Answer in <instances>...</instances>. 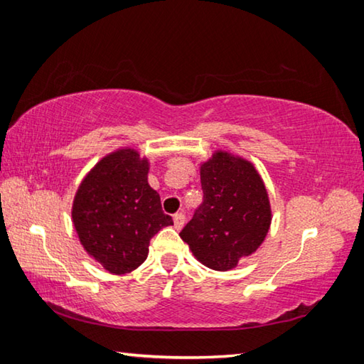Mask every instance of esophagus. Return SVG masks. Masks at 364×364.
Returning <instances> with one entry per match:
<instances>
[{"label": "esophagus", "instance_id": "obj_1", "mask_svg": "<svg viewBox=\"0 0 364 364\" xmlns=\"http://www.w3.org/2000/svg\"><path fill=\"white\" fill-rule=\"evenodd\" d=\"M184 221H186V218H184L183 212H178L173 215V223H175L176 230H181V228L184 226Z\"/></svg>", "mask_w": 364, "mask_h": 364}]
</instances>
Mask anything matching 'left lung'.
<instances>
[{
    "mask_svg": "<svg viewBox=\"0 0 364 364\" xmlns=\"http://www.w3.org/2000/svg\"><path fill=\"white\" fill-rule=\"evenodd\" d=\"M204 199L180 236L205 267L226 271L258 249L269 230L267 189L247 160L217 152L200 167Z\"/></svg>",
    "mask_w": 364,
    "mask_h": 364,
    "instance_id": "1",
    "label": "left lung"
}]
</instances>
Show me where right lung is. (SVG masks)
<instances>
[{
    "instance_id": "right-lung-1",
    "label": "right lung",
    "mask_w": 364,
    "mask_h": 364,
    "mask_svg": "<svg viewBox=\"0 0 364 364\" xmlns=\"http://www.w3.org/2000/svg\"><path fill=\"white\" fill-rule=\"evenodd\" d=\"M147 160L133 149L104 157L86 175L73 200L72 218L85 250L114 274L136 269L149 241L173 225L147 184Z\"/></svg>"
}]
</instances>
